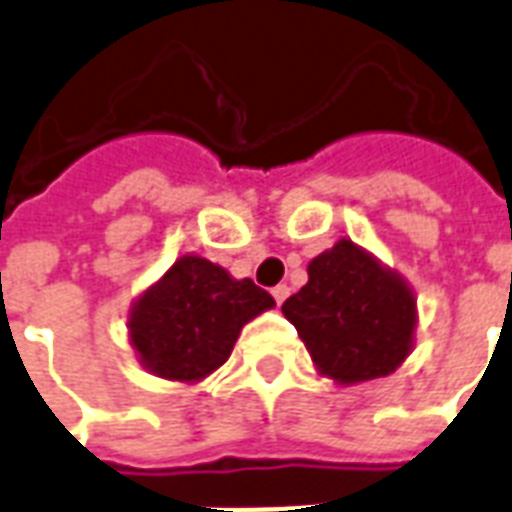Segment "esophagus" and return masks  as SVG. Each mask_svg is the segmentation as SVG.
Instances as JSON below:
<instances>
[{
  "mask_svg": "<svg viewBox=\"0 0 512 512\" xmlns=\"http://www.w3.org/2000/svg\"><path fill=\"white\" fill-rule=\"evenodd\" d=\"M288 294H291V288H288L286 283H280V286L272 288V297H275V302H278V305H283V302H286Z\"/></svg>",
  "mask_w": 512,
  "mask_h": 512,
  "instance_id": "34e87169",
  "label": "esophagus"
}]
</instances>
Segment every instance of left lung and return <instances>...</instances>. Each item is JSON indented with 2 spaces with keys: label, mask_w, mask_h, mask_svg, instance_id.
I'll return each mask as SVG.
<instances>
[{
  "label": "left lung",
  "mask_w": 512,
  "mask_h": 512,
  "mask_svg": "<svg viewBox=\"0 0 512 512\" xmlns=\"http://www.w3.org/2000/svg\"><path fill=\"white\" fill-rule=\"evenodd\" d=\"M283 315L318 372L343 386L391 375L413 351V288L351 240L307 264V283Z\"/></svg>",
  "instance_id": "1"
}]
</instances>
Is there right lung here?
<instances>
[{
  "label": "right lung",
  "instance_id": "add662e5",
  "mask_svg": "<svg viewBox=\"0 0 512 512\" xmlns=\"http://www.w3.org/2000/svg\"><path fill=\"white\" fill-rule=\"evenodd\" d=\"M275 299L251 278L234 280L202 256H180L129 313V340L153 375L197 383L232 353L242 326Z\"/></svg>",
  "mask_w": 512,
  "mask_h": 512
}]
</instances>
